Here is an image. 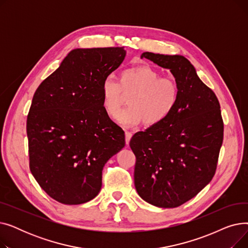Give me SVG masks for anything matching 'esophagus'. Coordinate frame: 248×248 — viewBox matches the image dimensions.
Masks as SVG:
<instances>
[{"mask_svg":"<svg viewBox=\"0 0 248 248\" xmlns=\"http://www.w3.org/2000/svg\"><path fill=\"white\" fill-rule=\"evenodd\" d=\"M132 136H133V134L131 132H127V131L125 132V144L126 145L129 144V140H131Z\"/></svg>","mask_w":248,"mask_h":248,"instance_id":"esophagus-1","label":"esophagus"}]
</instances>
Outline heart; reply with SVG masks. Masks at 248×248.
Wrapping results in <instances>:
<instances>
[{
	"instance_id": "obj_1",
	"label": "heart",
	"mask_w": 248,
	"mask_h": 248,
	"mask_svg": "<svg viewBox=\"0 0 248 248\" xmlns=\"http://www.w3.org/2000/svg\"><path fill=\"white\" fill-rule=\"evenodd\" d=\"M128 96L129 106L120 112L117 122L131 126L141 121L147 125L164 122L176 108L180 98V86L172 77L148 65L126 68L119 80L104 78L101 84L102 108L110 117H115Z\"/></svg>"
}]
</instances>
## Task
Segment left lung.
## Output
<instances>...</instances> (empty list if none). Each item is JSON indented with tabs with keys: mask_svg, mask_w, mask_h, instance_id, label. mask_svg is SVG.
<instances>
[{
	"mask_svg": "<svg viewBox=\"0 0 248 248\" xmlns=\"http://www.w3.org/2000/svg\"><path fill=\"white\" fill-rule=\"evenodd\" d=\"M140 57L170 69L180 98L164 122L129 141L136 155L135 186L146 202L175 208L196 196L215 175L224 131L220 104L184 56L145 52Z\"/></svg>",
	"mask_w": 248,
	"mask_h": 248,
	"instance_id": "1",
	"label": "left lung"
}]
</instances>
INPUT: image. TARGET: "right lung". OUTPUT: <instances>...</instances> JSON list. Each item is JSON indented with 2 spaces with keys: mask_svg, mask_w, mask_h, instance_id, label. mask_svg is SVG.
Returning <instances> with one entry per match:
<instances>
[{
  "mask_svg": "<svg viewBox=\"0 0 248 248\" xmlns=\"http://www.w3.org/2000/svg\"><path fill=\"white\" fill-rule=\"evenodd\" d=\"M124 57V47L74 49L35 91L27 116L30 171L62 204L96 197L104 165L125 145L101 103L103 79Z\"/></svg>",
  "mask_w": 248,
  "mask_h": 248,
  "instance_id": "add662e5",
  "label": "right lung"
}]
</instances>
